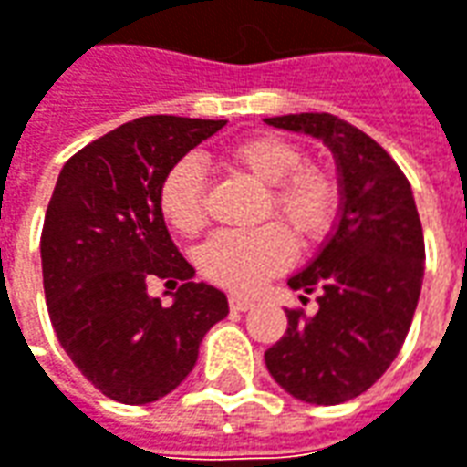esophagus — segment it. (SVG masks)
Masks as SVG:
<instances>
[{"label": "esophagus", "mask_w": 467, "mask_h": 467, "mask_svg": "<svg viewBox=\"0 0 467 467\" xmlns=\"http://www.w3.org/2000/svg\"><path fill=\"white\" fill-rule=\"evenodd\" d=\"M227 304H230L233 312H247V309L253 306V301L245 299V296H237V294H233V296L227 299Z\"/></svg>", "instance_id": "34e87169"}]
</instances>
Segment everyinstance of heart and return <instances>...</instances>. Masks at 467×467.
<instances>
[{"mask_svg":"<svg viewBox=\"0 0 467 467\" xmlns=\"http://www.w3.org/2000/svg\"><path fill=\"white\" fill-rule=\"evenodd\" d=\"M230 166L265 183L263 217H278L304 245L322 243L340 217V183L322 166L304 163V150L278 135H253L224 150ZM163 220L181 234H196L207 224L204 171L193 158L173 163L158 189ZM296 245L284 224L268 222L245 233H217L199 250V271L217 286L250 294L271 275L286 271Z\"/></svg>","mask_w":467,"mask_h":467,"instance_id":"obj_1","label":"heart"}]
</instances>
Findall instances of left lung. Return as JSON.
<instances>
[{"instance_id": "8db88e82", "label": "left lung", "mask_w": 467, "mask_h": 467, "mask_svg": "<svg viewBox=\"0 0 467 467\" xmlns=\"http://www.w3.org/2000/svg\"><path fill=\"white\" fill-rule=\"evenodd\" d=\"M265 122L319 138L340 168V224L319 255L288 278L294 291H317L319 306L314 314L286 309V335L265 350L284 391L335 407L368 391L407 340L424 278L420 212L404 171L363 130L327 112Z\"/></svg>"}]
</instances>
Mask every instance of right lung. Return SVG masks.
<instances>
[{
	"label": "right lung",
	"mask_w": 467,
	"mask_h": 467,
	"mask_svg": "<svg viewBox=\"0 0 467 467\" xmlns=\"http://www.w3.org/2000/svg\"><path fill=\"white\" fill-rule=\"evenodd\" d=\"M224 125L138 117L71 155L53 189L40 234L50 325L84 379L119 404L173 391L230 312L220 288L193 284L158 209L171 166ZM153 275L182 284L171 307L147 296Z\"/></svg>",
	"instance_id": "obj_1"
}]
</instances>
